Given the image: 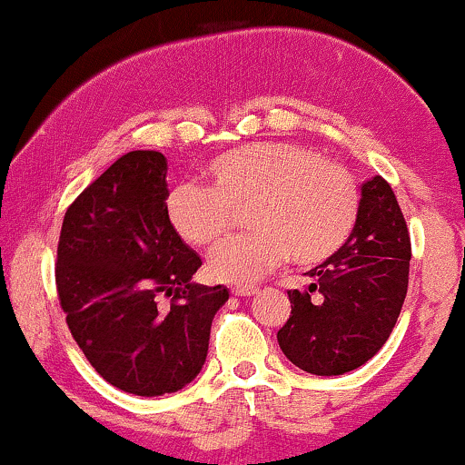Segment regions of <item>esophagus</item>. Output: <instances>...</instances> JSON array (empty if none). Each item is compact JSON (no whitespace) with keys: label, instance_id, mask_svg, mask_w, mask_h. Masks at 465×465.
Masks as SVG:
<instances>
[{"label":"esophagus","instance_id":"1","mask_svg":"<svg viewBox=\"0 0 465 465\" xmlns=\"http://www.w3.org/2000/svg\"><path fill=\"white\" fill-rule=\"evenodd\" d=\"M256 286H234L232 289V295H237V297H250V295H254L256 293Z\"/></svg>","mask_w":465,"mask_h":465}]
</instances>
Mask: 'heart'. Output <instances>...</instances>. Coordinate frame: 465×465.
Returning <instances> with one entry per match:
<instances>
[{"label": "heart", "mask_w": 465, "mask_h": 465, "mask_svg": "<svg viewBox=\"0 0 465 465\" xmlns=\"http://www.w3.org/2000/svg\"><path fill=\"white\" fill-rule=\"evenodd\" d=\"M206 189L185 183L165 200L170 226L187 245L213 250L231 231L232 211H245L254 231L211 256L220 282L248 284L289 256L317 267L336 256L360 215V189L345 165L289 142H256L211 159Z\"/></svg>", "instance_id": "1"}]
</instances>
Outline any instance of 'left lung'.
<instances>
[{
	"label": "left lung",
	"instance_id": "1",
	"mask_svg": "<svg viewBox=\"0 0 465 465\" xmlns=\"http://www.w3.org/2000/svg\"><path fill=\"white\" fill-rule=\"evenodd\" d=\"M411 243L392 187L362 183L360 215L345 248L308 272L312 282L289 291L291 317L280 349L302 371L342 375L388 341L408 295Z\"/></svg>",
	"mask_w": 465,
	"mask_h": 465
}]
</instances>
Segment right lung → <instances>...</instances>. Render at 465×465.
Returning a JSON list of instances; mask_svg holds the SVG:
<instances>
[{
  "instance_id": "obj_1",
  "label": "right lung",
  "mask_w": 465,
  "mask_h": 465,
  "mask_svg": "<svg viewBox=\"0 0 465 465\" xmlns=\"http://www.w3.org/2000/svg\"><path fill=\"white\" fill-rule=\"evenodd\" d=\"M168 162L131 151L68 206L55 284L68 330L105 381L137 397L185 388L203 369L223 286L192 280L203 261L170 226ZM171 297L159 307L158 297Z\"/></svg>"
}]
</instances>
